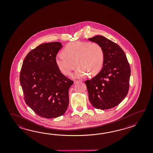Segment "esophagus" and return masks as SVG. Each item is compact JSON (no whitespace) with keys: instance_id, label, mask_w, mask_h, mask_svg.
<instances>
[{"instance_id":"esophagus-1","label":"esophagus","mask_w":153,"mask_h":153,"mask_svg":"<svg viewBox=\"0 0 153 153\" xmlns=\"http://www.w3.org/2000/svg\"><path fill=\"white\" fill-rule=\"evenodd\" d=\"M74 83H78V82H81V81H80V80H74Z\"/></svg>"}]
</instances>
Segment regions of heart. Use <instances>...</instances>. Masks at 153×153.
I'll use <instances>...</instances> for the list:
<instances>
[{"mask_svg": "<svg viewBox=\"0 0 153 153\" xmlns=\"http://www.w3.org/2000/svg\"><path fill=\"white\" fill-rule=\"evenodd\" d=\"M105 53L103 47L97 42H70L55 57L57 68L64 75H69L78 66L72 76L82 78L88 75L94 76L100 72L104 65ZM77 65H76V63Z\"/></svg>", "mask_w": 153, "mask_h": 153, "instance_id": "obj_1", "label": "heart"}]
</instances>
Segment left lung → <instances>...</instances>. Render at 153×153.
Returning a JSON list of instances; mask_svg holds the SVG:
<instances>
[{"instance_id":"8db88e82","label":"left lung","mask_w":153,"mask_h":153,"mask_svg":"<svg viewBox=\"0 0 153 153\" xmlns=\"http://www.w3.org/2000/svg\"><path fill=\"white\" fill-rule=\"evenodd\" d=\"M104 49V65L100 72L86 80L88 98L96 109H109L123 101L129 89L131 69L123 50L117 44L103 36L89 38Z\"/></svg>"}]
</instances>
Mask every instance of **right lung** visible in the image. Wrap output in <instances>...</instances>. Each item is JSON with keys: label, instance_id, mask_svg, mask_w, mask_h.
Masks as SVG:
<instances>
[{"label": "right lung", "instance_id": "1", "mask_svg": "<svg viewBox=\"0 0 153 153\" xmlns=\"http://www.w3.org/2000/svg\"><path fill=\"white\" fill-rule=\"evenodd\" d=\"M62 47L59 42L40 44L27 54L22 65L20 81L25 101L41 117L62 116L68 106L73 81L61 73L55 63Z\"/></svg>", "mask_w": 153, "mask_h": 153}]
</instances>
